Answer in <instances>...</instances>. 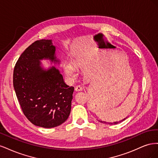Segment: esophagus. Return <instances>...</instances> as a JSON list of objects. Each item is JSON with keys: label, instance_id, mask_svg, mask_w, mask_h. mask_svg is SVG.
Instances as JSON below:
<instances>
[{"label": "esophagus", "instance_id": "esophagus-1", "mask_svg": "<svg viewBox=\"0 0 158 158\" xmlns=\"http://www.w3.org/2000/svg\"><path fill=\"white\" fill-rule=\"evenodd\" d=\"M82 89H83V88L81 86V85H77V86H76V88H75V91L76 92H80V91H82Z\"/></svg>", "mask_w": 158, "mask_h": 158}]
</instances>
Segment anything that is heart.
Segmentation results:
<instances>
[{"mask_svg": "<svg viewBox=\"0 0 158 158\" xmlns=\"http://www.w3.org/2000/svg\"><path fill=\"white\" fill-rule=\"evenodd\" d=\"M64 71L66 75L72 80H74L76 78V73L74 67L70 64L66 63L63 66Z\"/></svg>", "mask_w": 158, "mask_h": 158, "instance_id": "obj_1", "label": "heart"}]
</instances>
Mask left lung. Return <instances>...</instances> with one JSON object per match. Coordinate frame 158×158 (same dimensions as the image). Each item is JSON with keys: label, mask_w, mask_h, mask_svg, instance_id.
I'll return each instance as SVG.
<instances>
[{"label": "left lung", "mask_w": 158, "mask_h": 158, "mask_svg": "<svg viewBox=\"0 0 158 158\" xmlns=\"http://www.w3.org/2000/svg\"><path fill=\"white\" fill-rule=\"evenodd\" d=\"M127 117H126V118H123V120H121V121H116V122H114V123H108V122H106V121H99H99L100 122V123H106V124H109V125H112V124H114V125H115V124H117V123H121L122 121H125V119L127 118Z\"/></svg>", "instance_id": "obj_1"}]
</instances>
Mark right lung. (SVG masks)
<instances>
[{"mask_svg": "<svg viewBox=\"0 0 158 158\" xmlns=\"http://www.w3.org/2000/svg\"><path fill=\"white\" fill-rule=\"evenodd\" d=\"M51 40L35 41L15 65L13 85L23 114L32 124L47 128L60 125L71 110L74 87L64 82L55 66L45 69L41 60L59 64Z\"/></svg>", "mask_w": 158, "mask_h": 158, "instance_id": "obj_1", "label": "right lung"}]
</instances>
